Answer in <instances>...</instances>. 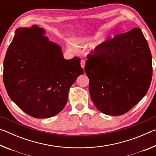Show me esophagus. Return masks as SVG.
I'll use <instances>...</instances> for the list:
<instances>
[{"label":"esophagus","mask_w":156,"mask_h":156,"mask_svg":"<svg viewBox=\"0 0 156 156\" xmlns=\"http://www.w3.org/2000/svg\"><path fill=\"white\" fill-rule=\"evenodd\" d=\"M80 65H81L82 68L84 69V65H85V60H81V61H80Z\"/></svg>","instance_id":"obj_1"}]
</instances>
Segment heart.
Masks as SVG:
<instances>
[{
  "mask_svg": "<svg viewBox=\"0 0 156 156\" xmlns=\"http://www.w3.org/2000/svg\"><path fill=\"white\" fill-rule=\"evenodd\" d=\"M99 36V34H97V35L94 37V38H97ZM91 40H92V39H91V38H87V39H81V40L79 41V43L80 44H84V45H86V44H88L89 43V42L91 41ZM102 43V42H100V43H98V44H97L96 46H98V45H100V44ZM71 49H73V47H72V46H70L69 47Z\"/></svg>",
  "mask_w": 156,
  "mask_h": 156,
  "instance_id": "obj_1",
  "label": "heart"
}]
</instances>
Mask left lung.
<instances>
[{
    "instance_id": "1",
    "label": "left lung",
    "mask_w": 156,
    "mask_h": 156,
    "mask_svg": "<svg viewBox=\"0 0 156 156\" xmlns=\"http://www.w3.org/2000/svg\"><path fill=\"white\" fill-rule=\"evenodd\" d=\"M87 58L84 72L89 79V94L105 114H125L149 90L152 57L140 28L101 43Z\"/></svg>"
}]
</instances>
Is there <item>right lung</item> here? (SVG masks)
Segmentation results:
<instances>
[{
    "mask_svg": "<svg viewBox=\"0 0 156 156\" xmlns=\"http://www.w3.org/2000/svg\"><path fill=\"white\" fill-rule=\"evenodd\" d=\"M44 34L38 25L18 28L3 62V81L9 98L36 118L61 112L69 89L83 73L80 59H65L60 46Z\"/></svg>",
    "mask_w": 156,
    "mask_h": 156,
    "instance_id": "1",
    "label": "right lung"
}]
</instances>
